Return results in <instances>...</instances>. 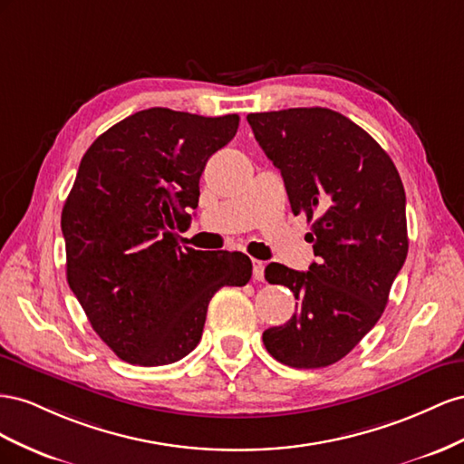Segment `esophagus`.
<instances>
[{
    "instance_id": "obj_1",
    "label": "esophagus",
    "mask_w": 464,
    "mask_h": 464,
    "mask_svg": "<svg viewBox=\"0 0 464 464\" xmlns=\"http://www.w3.org/2000/svg\"><path fill=\"white\" fill-rule=\"evenodd\" d=\"M264 266H266V264H264V262L253 260V276H255V280H258V282L264 280Z\"/></svg>"
}]
</instances>
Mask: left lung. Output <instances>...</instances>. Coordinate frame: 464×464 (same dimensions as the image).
<instances>
[{
    "label": "left lung",
    "mask_w": 464,
    "mask_h": 464,
    "mask_svg": "<svg viewBox=\"0 0 464 464\" xmlns=\"http://www.w3.org/2000/svg\"><path fill=\"white\" fill-rule=\"evenodd\" d=\"M266 157L280 169L291 211L305 214L316 262L309 272L272 262L264 277L294 291L297 313L264 330L272 357L319 369L348 355L375 326L408 255L406 194L387 151L330 109L248 114Z\"/></svg>",
    "instance_id": "8db88e82"
}]
</instances>
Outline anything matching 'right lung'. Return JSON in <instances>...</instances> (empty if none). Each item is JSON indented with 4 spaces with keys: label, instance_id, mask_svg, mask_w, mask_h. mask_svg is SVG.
I'll return each instance as SVG.
<instances>
[{
    "label": "right lung",
    "instance_id": "right-lung-1",
    "mask_svg": "<svg viewBox=\"0 0 464 464\" xmlns=\"http://www.w3.org/2000/svg\"><path fill=\"white\" fill-rule=\"evenodd\" d=\"M239 116L148 109L101 134L62 209L68 284L101 340L131 365H167L202 338L208 303L245 285L243 253L180 246L208 159Z\"/></svg>",
    "mask_w": 464,
    "mask_h": 464
}]
</instances>
